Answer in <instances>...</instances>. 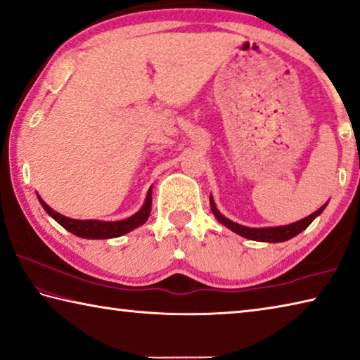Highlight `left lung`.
<instances>
[{
    "mask_svg": "<svg viewBox=\"0 0 360 360\" xmlns=\"http://www.w3.org/2000/svg\"><path fill=\"white\" fill-rule=\"evenodd\" d=\"M210 207H212V212H214L215 219L219 220L221 225H225L226 228L231 229V231L243 236V238L252 239V240H260V243H284V240L292 239L293 236L300 234L303 229L308 228L316 217L322 214V210L326 209V205H322L321 209H317L314 214L304 217L303 220L290 223V225H285V226H274V228H249V226H243L239 225V223L231 221L220 214L212 196H210Z\"/></svg>",
    "mask_w": 360,
    "mask_h": 360,
    "instance_id": "8db88e82",
    "label": "left lung"
}]
</instances>
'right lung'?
Here are the masks:
<instances>
[{
	"label": "right lung",
	"mask_w": 360,
	"mask_h": 360,
	"mask_svg": "<svg viewBox=\"0 0 360 360\" xmlns=\"http://www.w3.org/2000/svg\"><path fill=\"white\" fill-rule=\"evenodd\" d=\"M38 199L41 205H43V209L58 223V225H62L65 229H68L70 233H73L75 236H79V238H84V239L120 238V236L132 231V229L139 228L140 225H143V223L148 220L150 212H151V188L148 190V194H146L145 204L141 205V209L137 212V214H134L132 217H129V219L120 220V221L68 219V217H63L58 214V212L52 210L39 196Z\"/></svg>",
	"instance_id": "right-lung-1"
}]
</instances>
